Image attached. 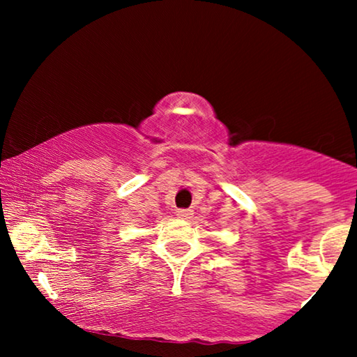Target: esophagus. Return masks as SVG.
I'll use <instances>...</instances> for the list:
<instances>
[{
	"mask_svg": "<svg viewBox=\"0 0 357 357\" xmlns=\"http://www.w3.org/2000/svg\"><path fill=\"white\" fill-rule=\"evenodd\" d=\"M192 214H193L192 209H178V211H177V216L182 218V219H190V218H192Z\"/></svg>",
	"mask_w": 357,
	"mask_h": 357,
	"instance_id": "34e87169",
	"label": "esophagus"
}]
</instances>
